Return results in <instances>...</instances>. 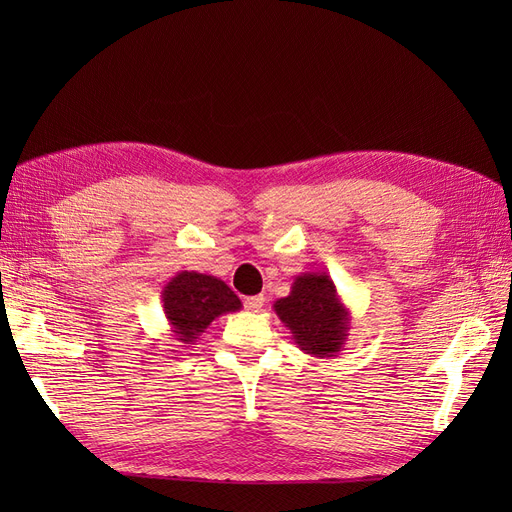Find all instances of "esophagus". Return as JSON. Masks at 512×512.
<instances>
[{
    "label": "esophagus",
    "instance_id": "1",
    "mask_svg": "<svg viewBox=\"0 0 512 512\" xmlns=\"http://www.w3.org/2000/svg\"><path fill=\"white\" fill-rule=\"evenodd\" d=\"M263 303H265L263 294H255V297H247V299H245V309H249V311L257 313V311H261Z\"/></svg>",
    "mask_w": 512,
    "mask_h": 512
}]
</instances>
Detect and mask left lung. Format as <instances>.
I'll return each instance as SVG.
<instances>
[{
  "label": "left lung",
  "instance_id": "8db88e82",
  "mask_svg": "<svg viewBox=\"0 0 512 512\" xmlns=\"http://www.w3.org/2000/svg\"><path fill=\"white\" fill-rule=\"evenodd\" d=\"M274 311L290 330L294 344L317 359L336 357L351 330V313L326 272H305L294 278L290 294L274 303Z\"/></svg>",
  "mask_w": 512,
  "mask_h": 512
}]
</instances>
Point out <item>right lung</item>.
<instances>
[{"mask_svg":"<svg viewBox=\"0 0 512 512\" xmlns=\"http://www.w3.org/2000/svg\"><path fill=\"white\" fill-rule=\"evenodd\" d=\"M170 332L180 344H195L215 317L240 311L234 290L215 276L178 272L161 290Z\"/></svg>","mask_w":512,"mask_h":512,"instance_id":"1","label":"right lung"}]
</instances>
